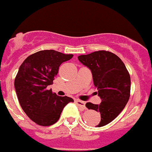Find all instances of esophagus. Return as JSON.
I'll return each mask as SVG.
<instances>
[{
  "instance_id": "1",
  "label": "esophagus",
  "mask_w": 152,
  "mask_h": 152,
  "mask_svg": "<svg viewBox=\"0 0 152 152\" xmlns=\"http://www.w3.org/2000/svg\"><path fill=\"white\" fill-rule=\"evenodd\" d=\"M76 103H77V105H78L79 107H80L82 109H85V102L82 101V100H76Z\"/></svg>"
}]
</instances>
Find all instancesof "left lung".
Segmentation results:
<instances>
[{"mask_svg":"<svg viewBox=\"0 0 152 152\" xmlns=\"http://www.w3.org/2000/svg\"><path fill=\"white\" fill-rule=\"evenodd\" d=\"M77 58L91 70L96 94L102 100L100 104L87 103L86 107L100 113L101 120L97 127L106 126L128 103L131 88L129 74L123 61L110 52L97 51L79 56Z\"/></svg>","mask_w":152,"mask_h":152,"instance_id":"1","label":"left lung"}]
</instances>
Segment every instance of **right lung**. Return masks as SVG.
<instances>
[{"mask_svg":"<svg viewBox=\"0 0 152 152\" xmlns=\"http://www.w3.org/2000/svg\"><path fill=\"white\" fill-rule=\"evenodd\" d=\"M73 55L43 50L28 56L19 68L14 87L19 103L30 119L38 125L51 126L58 120L63 109L72 98L59 96L47 90L64 61Z\"/></svg>","mask_w":152,"mask_h":152,"instance_id":"obj_1","label":"right lung"}]
</instances>
